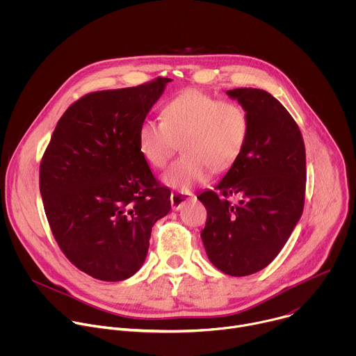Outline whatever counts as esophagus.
Returning a JSON list of instances; mask_svg holds the SVG:
<instances>
[{
  "label": "esophagus",
  "instance_id": "esophagus-1",
  "mask_svg": "<svg viewBox=\"0 0 356 356\" xmlns=\"http://www.w3.org/2000/svg\"><path fill=\"white\" fill-rule=\"evenodd\" d=\"M193 197H194V195H193L191 193H188V191H186V193H172V195H170L172 209H173V210L181 209V206L186 204L187 201L193 200Z\"/></svg>",
  "mask_w": 356,
  "mask_h": 356
}]
</instances>
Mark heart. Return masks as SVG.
Masks as SVG:
<instances>
[{"label": "heart", "instance_id": "1", "mask_svg": "<svg viewBox=\"0 0 356 356\" xmlns=\"http://www.w3.org/2000/svg\"><path fill=\"white\" fill-rule=\"evenodd\" d=\"M162 117L163 121L146 120L139 125L138 143L143 158L156 169H163L181 145L184 155L162 177L175 190L187 191L206 181L213 169H229L246 143L245 110L197 88L168 101Z\"/></svg>", "mask_w": 356, "mask_h": 356}]
</instances>
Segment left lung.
<instances>
[{
    "mask_svg": "<svg viewBox=\"0 0 356 356\" xmlns=\"http://www.w3.org/2000/svg\"><path fill=\"white\" fill-rule=\"evenodd\" d=\"M227 95L248 115V138L216 190L197 195L207 209L201 239L217 269L248 276L279 255L302 214L306 149L296 121L272 94L249 87ZM231 195L238 203L227 200Z\"/></svg>",
    "mask_w": 356,
    "mask_h": 356,
    "instance_id": "8db88e82",
    "label": "left lung"
}]
</instances>
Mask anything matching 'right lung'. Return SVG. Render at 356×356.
I'll return each instance as SVG.
<instances>
[{
  "mask_svg": "<svg viewBox=\"0 0 356 356\" xmlns=\"http://www.w3.org/2000/svg\"><path fill=\"white\" fill-rule=\"evenodd\" d=\"M172 79L95 91L59 120L39 169L44 213L66 258L81 272L121 282L145 262L152 227L170 191L150 172L138 129Z\"/></svg>",
  "mask_w": 356,
  "mask_h": 356,
  "instance_id": "obj_1",
  "label": "right lung"
}]
</instances>
